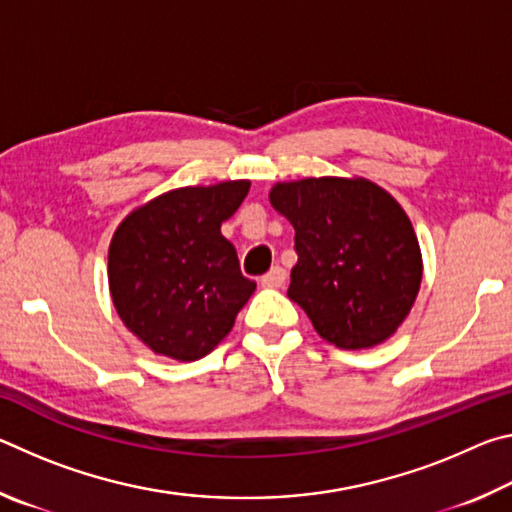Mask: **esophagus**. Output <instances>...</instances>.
Instances as JSON below:
<instances>
[{"mask_svg":"<svg viewBox=\"0 0 512 512\" xmlns=\"http://www.w3.org/2000/svg\"><path fill=\"white\" fill-rule=\"evenodd\" d=\"M284 280H287V271H284L282 266H273L271 271L262 277V284L266 289H280Z\"/></svg>","mask_w":512,"mask_h":512,"instance_id":"esophagus-1","label":"esophagus"}]
</instances>
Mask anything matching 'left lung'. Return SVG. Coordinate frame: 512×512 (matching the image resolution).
<instances>
[{
    "mask_svg": "<svg viewBox=\"0 0 512 512\" xmlns=\"http://www.w3.org/2000/svg\"><path fill=\"white\" fill-rule=\"evenodd\" d=\"M268 201L296 230L287 296L327 343L368 350L391 339L418 298L422 253L395 198L366 178L275 183Z\"/></svg>",
    "mask_w": 512,
    "mask_h": 512,
    "instance_id": "8db88e82",
    "label": "left lung"
}]
</instances>
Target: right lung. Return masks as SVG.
I'll return each instance as SVG.
<instances>
[{
    "label": "right lung",
    "mask_w": 512,
    "mask_h": 512,
    "mask_svg": "<svg viewBox=\"0 0 512 512\" xmlns=\"http://www.w3.org/2000/svg\"><path fill=\"white\" fill-rule=\"evenodd\" d=\"M250 180L178 187L117 225L108 287L117 314L151 352L198 361L230 334L257 284L239 271L221 223L239 210Z\"/></svg>",
    "instance_id": "1"
}]
</instances>
